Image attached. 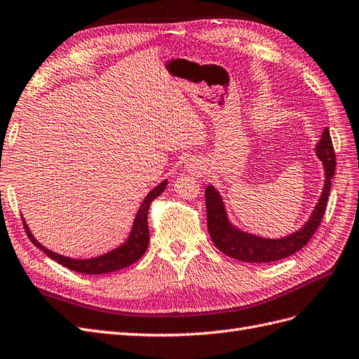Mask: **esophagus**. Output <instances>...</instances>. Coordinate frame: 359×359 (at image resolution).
I'll list each match as a JSON object with an SVG mask.
<instances>
[{"label":"esophagus","mask_w":359,"mask_h":359,"mask_svg":"<svg viewBox=\"0 0 359 359\" xmlns=\"http://www.w3.org/2000/svg\"><path fill=\"white\" fill-rule=\"evenodd\" d=\"M198 167H196V165H189V171H196Z\"/></svg>","instance_id":"34e87169"}]
</instances>
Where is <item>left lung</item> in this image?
Listing matches in <instances>:
<instances>
[{
	"instance_id": "obj_1",
	"label": "left lung",
	"mask_w": 359,
	"mask_h": 359,
	"mask_svg": "<svg viewBox=\"0 0 359 359\" xmlns=\"http://www.w3.org/2000/svg\"><path fill=\"white\" fill-rule=\"evenodd\" d=\"M316 155L322 161L325 170V185L319 203L316 204L310 219L299 230L281 239L260 238L234 227L229 221L221 194L209 185L204 191V197H206L208 229L215 247L225 255H229V257L247 263L276 262L289 257V255L304 248L322 222L327 197H330L331 179L335 172V153L327 129L323 130L322 138L317 142Z\"/></svg>"
}]
</instances>
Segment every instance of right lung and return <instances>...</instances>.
I'll return each mask as SVG.
<instances>
[{
    "mask_svg": "<svg viewBox=\"0 0 359 359\" xmlns=\"http://www.w3.org/2000/svg\"><path fill=\"white\" fill-rule=\"evenodd\" d=\"M167 183H168V180H162L159 185L153 188L147 194L146 198L142 200L141 206L135 215L134 224H132V229H130L129 238L126 239V242L121 243L120 247L108 251L107 254L97 255V257L70 259V257H66V255H61V254L50 251V250L45 248L42 243L36 241L33 233L29 231L28 225L24 221L27 236L39 250H42L49 259H53L57 263L66 266V268H69L70 271H75L79 273H88V275H99V273H108V272L123 269V268H126V266H130L132 263L140 260L142 257V254L147 251L149 239H150L149 238V225H147V215H149L150 203L161 196L163 189H165Z\"/></svg>",
    "mask_w": 359,
    "mask_h": 359,
    "instance_id": "add662e5",
    "label": "right lung"
}]
</instances>
